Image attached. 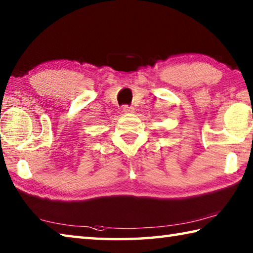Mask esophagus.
<instances>
[{
    "label": "esophagus",
    "mask_w": 253,
    "mask_h": 253,
    "mask_svg": "<svg viewBox=\"0 0 253 253\" xmlns=\"http://www.w3.org/2000/svg\"><path fill=\"white\" fill-rule=\"evenodd\" d=\"M123 113L124 114H134L135 113V109L132 108L130 106H124L123 107Z\"/></svg>",
    "instance_id": "obj_1"
}]
</instances>
